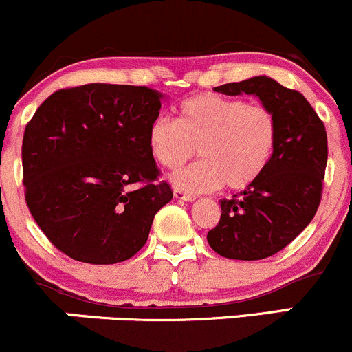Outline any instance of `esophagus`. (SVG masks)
<instances>
[{
	"label": "esophagus",
	"mask_w": 352,
	"mask_h": 352,
	"mask_svg": "<svg viewBox=\"0 0 352 352\" xmlns=\"http://www.w3.org/2000/svg\"><path fill=\"white\" fill-rule=\"evenodd\" d=\"M173 195H175V199H180V201H187V202L195 201V195L186 194V192L180 190V188H175V190H173Z\"/></svg>",
	"instance_id": "1"
}]
</instances>
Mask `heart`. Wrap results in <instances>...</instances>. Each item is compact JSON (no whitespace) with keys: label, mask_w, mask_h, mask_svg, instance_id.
Here are the masks:
<instances>
[{"label":"heart","mask_w":352,"mask_h":352,"mask_svg":"<svg viewBox=\"0 0 352 352\" xmlns=\"http://www.w3.org/2000/svg\"><path fill=\"white\" fill-rule=\"evenodd\" d=\"M278 126L261 104L217 94L186 99L177 123L157 118L148 128V150L158 165L175 170L195 155L202 162L172 175L175 188L197 194L224 186L228 190L251 187L275 151Z\"/></svg>","instance_id":"1"}]
</instances>
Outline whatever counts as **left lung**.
Wrapping results in <instances>:
<instances>
[{
    "instance_id": "obj_1",
    "label": "left lung",
    "mask_w": 352,
    "mask_h": 352,
    "mask_svg": "<svg viewBox=\"0 0 352 352\" xmlns=\"http://www.w3.org/2000/svg\"><path fill=\"white\" fill-rule=\"evenodd\" d=\"M216 91L256 96L278 126L265 172L253 186L219 202V224L207 232L209 246L221 256L263 260L288 246L316 216L327 165V133L300 92L272 77L256 76Z\"/></svg>"
}]
</instances>
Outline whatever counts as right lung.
I'll return each mask as SVG.
<instances>
[{"label":"right lung","mask_w":352,"mask_h":352,"mask_svg":"<svg viewBox=\"0 0 352 352\" xmlns=\"http://www.w3.org/2000/svg\"><path fill=\"white\" fill-rule=\"evenodd\" d=\"M164 96L145 86L60 89L25 128V199L33 219L72 260L113 265L145 246L172 188L148 150Z\"/></svg>","instance_id":"right-lung-1"}]
</instances>
